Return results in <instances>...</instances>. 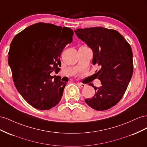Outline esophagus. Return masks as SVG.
I'll list each match as a JSON object with an SVG mask.
<instances>
[{
	"instance_id": "obj_1",
	"label": "esophagus",
	"mask_w": 147,
	"mask_h": 147,
	"mask_svg": "<svg viewBox=\"0 0 147 147\" xmlns=\"http://www.w3.org/2000/svg\"><path fill=\"white\" fill-rule=\"evenodd\" d=\"M79 86H80L81 87H86V84H83V83H81V82H79Z\"/></svg>"
}]
</instances>
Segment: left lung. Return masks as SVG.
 <instances>
[{
    "mask_svg": "<svg viewBox=\"0 0 147 147\" xmlns=\"http://www.w3.org/2000/svg\"><path fill=\"white\" fill-rule=\"evenodd\" d=\"M74 32L93 51L92 63L100 66L95 74L102 86L86 103L97 111L107 110L122 98L133 73L131 45L120 33L103 27L78 29Z\"/></svg>",
    "mask_w": 147,
    "mask_h": 147,
    "instance_id": "1",
    "label": "left lung"
}]
</instances>
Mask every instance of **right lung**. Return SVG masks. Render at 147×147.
Masks as SVG:
<instances>
[{
  "instance_id": "1",
  "label": "right lung",
  "mask_w": 147,
  "mask_h": 147,
  "mask_svg": "<svg viewBox=\"0 0 147 147\" xmlns=\"http://www.w3.org/2000/svg\"><path fill=\"white\" fill-rule=\"evenodd\" d=\"M73 34L71 28L39 23L20 32L11 43L8 63L15 86L34 108L47 110L60 101L66 83L50 73L60 71L61 53Z\"/></svg>"
}]
</instances>
